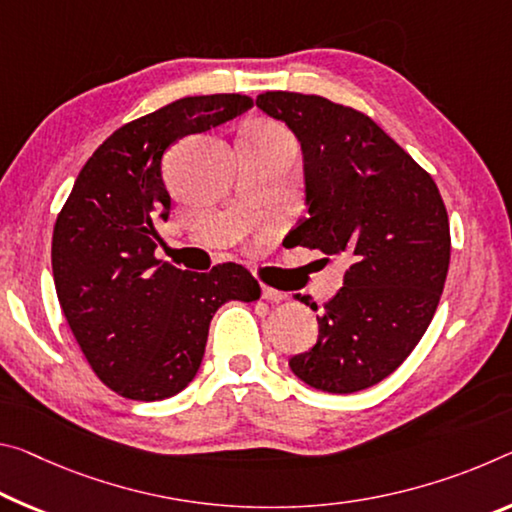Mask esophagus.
<instances>
[{
	"label": "esophagus",
	"mask_w": 512,
	"mask_h": 512,
	"mask_svg": "<svg viewBox=\"0 0 512 512\" xmlns=\"http://www.w3.org/2000/svg\"><path fill=\"white\" fill-rule=\"evenodd\" d=\"M262 298L269 300V303H280V300H285V294L269 285H262Z\"/></svg>",
	"instance_id": "1"
}]
</instances>
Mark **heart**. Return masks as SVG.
Listing matches in <instances>:
<instances>
[{"label": "heart", "mask_w": 512, "mask_h": 512, "mask_svg": "<svg viewBox=\"0 0 512 512\" xmlns=\"http://www.w3.org/2000/svg\"><path fill=\"white\" fill-rule=\"evenodd\" d=\"M257 129H266V132H282V134H287L285 129H282L280 125H273V123H262V125H257Z\"/></svg>", "instance_id": "obj_1"}]
</instances>
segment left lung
<instances>
[{
    "instance_id": "8db88e82",
    "label": "left lung",
    "mask_w": 512,
    "mask_h": 512,
    "mask_svg": "<svg viewBox=\"0 0 512 512\" xmlns=\"http://www.w3.org/2000/svg\"><path fill=\"white\" fill-rule=\"evenodd\" d=\"M257 107L303 145L310 216L291 230L296 246L351 262L312 351L289 367L314 389L360 392L399 369L431 326L451 259L444 200L367 113L291 91L257 95Z\"/></svg>"
}]
</instances>
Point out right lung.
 Here are the masks:
<instances>
[{
  "label": "right lung",
  "mask_w": 512,
  "mask_h": 512,
  "mask_svg": "<svg viewBox=\"0 0 512 512\" xmlns=\"http://www.w3.org/2000/svg\"><path fill=\"white\" fill-rule=\"evenodd\" d=\"M248 109V95H193L123 125L86 161L56 216L52 271L61 310L95 376L125 399L182 392L198 373L218 307L262 296L241 264L196 273L154 257V221L170 209L164 152L180 136Z\"/></svg>",
  "instance_id": "obj_1"
}]
</instances>
